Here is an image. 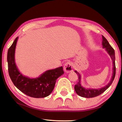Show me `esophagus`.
<instances>
[{
  "label": "esophagus",
  "mask_w": 122,
  "mask_h": 122,
  "mask_svg": "<svg viewBox=\"0 0 122 122\" xmlns=\"http://www.w3.org/2000/svg\"><path fill=\"white\" fill-rule=\"evenodd\" d=\"M63 69L66 73H69V72L73 71V68H72V65L71 62H66L63 67Z\"/></svg>",
  "instance_id": "34e87169"
}]
</instances>
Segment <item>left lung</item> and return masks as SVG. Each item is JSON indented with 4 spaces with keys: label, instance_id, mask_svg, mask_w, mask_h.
Instances as JSON below:
<instances>
[{
    "label": "left lung",
    "instance_id": "left-lung-1",
    "mask_svg": "<svg viewBox=\"0 0 122 122\" xmlns=\"http://www.w3.org/2000/svg\"><path fill=\"white\" fill-rule=\"evenodd\" d=\"M102 45L103 48L106 49L107 53L110 55L111 60L112 61L113 67H112V76L111 77L110 82H109L107 85L104 86V87L101 88L100 89H86L82 86L81 84V76L80 73L76 71H75V72L77 74L78 76V82L74 86L75 92L77 93L78 95H79L83 97L86 98H92L94 97L100 95L101 94H102L103 92H104L107 89H108L110 85L112 84V82L114 80L115 75H116V66H115V51L113 49L112 47L109 44L108 41L107 39L104 38V36H102Z\"/></svg>",
    "mask_w": 122,
    "mask_h": 122
}]
</instances>
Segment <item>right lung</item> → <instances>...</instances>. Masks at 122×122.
I'll list each match as a JSON object with an SVG mask.
<instances>
[{
    "label": "right lung",
    "mask_w": 122,
    "mask_h": 122,
    "mask_svg": "<svg viewBox=\"0 0 122 122\" xmlns=\"http://www.w3.org/2000/svg\"><path fill=\"white\" fill-rule=\"evenodd\" d=\"M18 37L7 51L8 69L12 82L25 94L34 98H44L50 95L54 88L56 79L63 75V67L46 71L36 78H30L20 73L15 62V47Z\"/></svg>",
    "instance_id": "obj_1"
}]
</instances>
